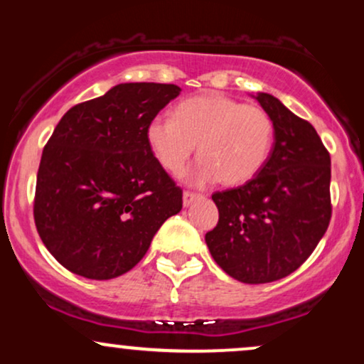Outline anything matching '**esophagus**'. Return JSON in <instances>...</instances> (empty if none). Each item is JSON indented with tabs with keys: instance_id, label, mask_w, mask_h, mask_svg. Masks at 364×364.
<instances>
[{
	"instance_id": "1",
	"label": "esophagus",
	"mask_w": 364,
	"mask_h": 364,
	"mask_svg": "<svg viewBox=\"0 0 364 364\" xmlns=\"http://www.w3.org/2000/svg\"><path fill=\"white\" fill-rule=\"evenodd\" d=\"M200 198H203V195L195 193V191H185V193H183V205H185V207L191 205L195 200H200Z\"/></svg>"
}]
</instances>
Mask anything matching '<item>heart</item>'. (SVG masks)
<instances>
[{"instance_id":"b5f03b06","label":"heart","mask_w":364,"mask_h":364,"mask_svg":"<svg viewBox=\"0 0 364 364\" xmlns=\"http://www.w3.org/2000/svg\"><path fill=\"white\" fill-rule=\"evenodd\" d=\"M275 127L263 107L224 94H205L179 102L174 118L150 119L147 141L168 173H183L198 144L202 161L188 174L193 185L217 179L225 185L252 181L272 152Z\"/></svg>"}]
</instances>
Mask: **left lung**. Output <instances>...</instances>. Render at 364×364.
<instances>
[{
	"label": "left lung",
	"mask_w": 364,
	"mask_h": 364,
	"mask_svg": "<svg viewBox=\"0 0 364 364\" xmlns=\"http://www.w3.org/2000/svg\"><path fill=\"white\" fill-rule=\"evenodd\" d=\"M257 101L274 119L272 152L252 181L212 195L219 223L205 235L217 265L245 284L299 269L332 217L330 154L316 129L274 95L260 92Z\"/></svg>",
	"instance_id": "left-lung-1"
}]
</instances>
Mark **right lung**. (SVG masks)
I'll return each instance as SVG.
<instances>
[{
    "instance_id": "right-lung-1",
    "label": "right lung",
    "mask_w": 364,
    "mask_h": 364,
    "mask_svg": "<svg viewBox=\"0 0 364 364\" xmlns=\"http://www.w3.org/2000/svg\"><path fill=\"white\" fill-rule=\"evenodd\" d=\"M179 89L119 83L65 112L37 171L34 220L49 253L95 281L128 272L147 253L183 190L159 164L147 127Z\"/></svg>"
}]
</instances>
